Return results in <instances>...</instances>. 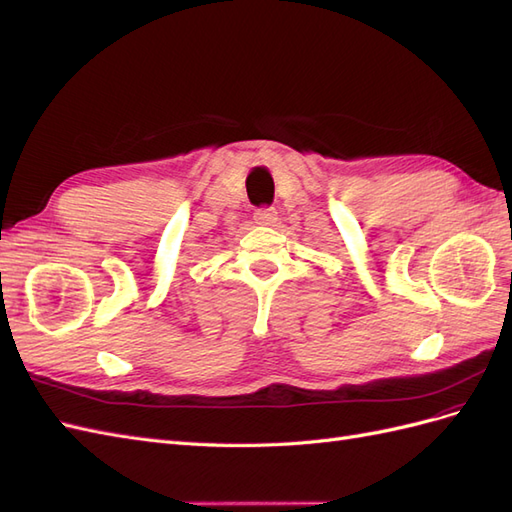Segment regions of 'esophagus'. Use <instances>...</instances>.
I'll return each instance as SVG.
<instances>
[{"mask_svg": "<svg viewBox=\"0 0 512 512\" xmlns=\"http://www.w3.org/2000/svg\"><path fill=\"white\" fill-rule=\"evenodd\" d=\"M255 223L257 225H274L276 223V210L274 208H259L255 210Z\"/></svg>", "mask_w": 512, "mask_h": 512, "instance_id": "34e87169", "label": "esophagus"}]
</instances>
